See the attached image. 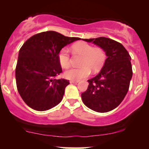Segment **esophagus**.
Here are the masks:
<instances>
[{"label":"esophagus","instance_id":"esophagus-1","mask_svg":"<svg viewBox=\"0 0 149 149\" xmlns=\"http://www.w3.org/2000/svg\"><path fill=\"white\" fill-rule=\"evenodd\" d=\"M79 82V80H70V83H78Z\"/></svg>","mask_w":149,"mask_h":149}]
</instances>
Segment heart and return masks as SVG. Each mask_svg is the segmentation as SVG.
Here are the masks:
<instances>
[{
  "label": "heart",
  "mask_w": 149,
  "mask_h": 149,
  "mask_svg": "<svg viewBox=\"0 0 149 149\" xmlns=\"http://www.w3.org/2000/svg\"><path fill=\"white\" fill-rule=\"evenodd\" d=\"M73 54L82 56L79 68H71L65 72V76L69 79H81L88 77L90 69L94 71L102 68L107 58L105 51L101 47H95L85 42H78L71 46ZM58 60L62 67L67 68L71 64V57L69 51L63 48L58 53Z\"/></svg>",
  "instance_id": "heart-1"
}]
</instances>
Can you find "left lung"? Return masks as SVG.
I'll list each match as a JSON object with an SVG mask.
<instances>
[{"mask_svg":"<svg viewBox=\"0 0 149 149\" xmlns=\"http://www.w3.org/2000/svg\"><path fill=\"white\" fill-rule=\"evenodd\" d=\"M83 40L102 47L107 58L100 73L88 80V88L81 94L82 101L95 111L109 112L123 102L129 90L132 77L131 57L122 44L111 38Z\"/></svg>","mask_w":149,"mask_h":149,"instance_id":"left-lung-1","label":"left lung"}]
</instances>
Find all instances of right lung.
I'll return each instance as SVG.
<instances>
[{"instance_id":"1","label":"right lung","mask_w":149,"mask_h":149,"mask_svg":"<svg viewBox=\"0 0 149 149\" xmlns=\"http://www.w3.org/2000/svg\"><path fill=\"white\" fill-rule=\"evenodd\" d=\"M79 38L64 36L53 31L35 34L19 49L15 69L19 94L27 105L43 111L62 100L69 80L54 79L62 72L58 53Z\"/></svg>"}]
</instances>
